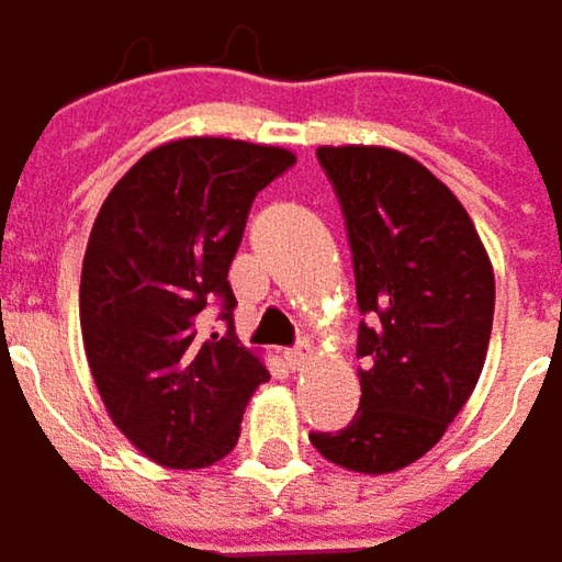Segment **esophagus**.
<instances>
[{
  "instance_id": "1",
  "label": "esophagus",
  "mask_w": 562,
  "mask_h": 562,
  "mask_svg": "<svg viewBox=\"0 0 562 562\" xmlns=\"http://www.w3.org/2000/svg\"><path fill=\"white\" fill-rule=\"evenodd\" d=\"M308 360H312V347H308L305 340L285 350V363H289L292 370H302V367H308Z\"/></svg>"
}]
</instances>
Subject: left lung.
Masks as SVG:
<instances>
[{
    "instance_id": "8db88e82",
    "label": "left lung",
    "mask_w": 562,
    "mask_h": 562,
    "mask_svg": "<svg viewBox=\"0 0 562 562\" xmlns=\"http://www.w3.org/2000/svg\"><path fill=\"white\" fill-rule=\"evenodd\" d=\"M353 257L360 408L340 431H312L353 473H395L425 457L483 373L495 277L457 195L389 147H318Z\"/></svg>"
}]
</instances>
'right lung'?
Wrapping results in <instances>:
<instances>
[{
  "label": "right lung",
  "instance_id": "right-lung-1",
  "mask_svg": "<svg viewBox=\"0 0 562 562\" xmlns=\"http://www.w3.org/2000/svg\"><path fill=\"white\" fill-rule=\"evenodd\" d=\"M292 164L282 147L182 137L144 154L99 209L79 280L86 360L112 422L160 467L228 457L270 380L234 337L228 267L257 192ZM205 307L228 333L201 331Z\"/></svg>",
  "mask_w": 562,
  "mask_h": 562
}]
</instances>
